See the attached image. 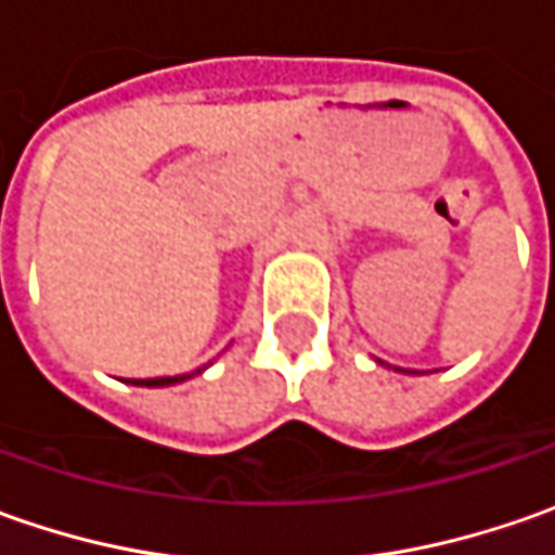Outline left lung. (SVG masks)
Returning a JSON list of instances; mask_svg holds the SVG:
<instances>
[{"label": "left lung", "mask_w": 555, "mask_h": 555, "mask_svg": "<svg viewBox=\"0 0 555 555\" xmlns=\"http://www.w3.org/2000/svg\"><path fill=\"white\" fill-rule=\"evenodd\" d=\"M379 364H383V361H379ZM395 371H398V367H395ZM401 373H414V371H401Z\"/></svg>", "instance_id": "1"}]
</instances>
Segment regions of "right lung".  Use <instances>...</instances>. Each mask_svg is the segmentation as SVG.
<instances>
[{"instance_id":"right-lung-1","label":"right lung","mask_w":555,"mask_h":555,"mask_svg":"<svg viewBox=\"0 0 555 555\" xmlns=\"http://www.w3.org/2000/svg\"><path fill=\"white\" fill-rule=\"evenodd\" d=\"M201 373V371H197ZM194 373H179V376H157V379H132V386H147V389H160V386H179L184 379H191Z\"/></svg>"}]
</instances>
